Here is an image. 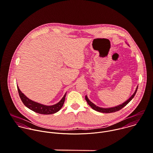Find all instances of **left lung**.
<instances>
[{
	"mask_svg": "<svg viewBox=\"0 0 153 153\" xmlns=\"http://www.w3.org/2000/svg\"><path fill=\"white\" fill-rule=\"evenodd\" d=\"M137 87L138 86L136 87V89L134 91V93L133 94V95L127 100H126V102H124L123 103L121 104V105H119L117 106H115V107H112V108H100V107H99L97 106H96V105H94L93 103H92L87 97V96H85V100L87 101V102L88 103V104L91 107L92 109H93L94 110L96 111H98V112H103V113H111V112H116V111H118L119 110H120L121 109H122L123 107H124L127 104H128L130 100L134 97V95L136 94V93L137 91Z\"/></svg>",
	"mask_w": 153,
	"mask_h": 153,
	"instance_id": "left-lung-1",
	"label": "left lung"
}]
</instances>
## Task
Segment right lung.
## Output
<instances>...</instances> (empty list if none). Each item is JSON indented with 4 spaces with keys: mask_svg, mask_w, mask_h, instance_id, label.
<instances>
[{
    "mask_svg": "<svg viewBox=\"0 0 153 153\" xmlns=\"http://www.w3.org/2000/svg\"><path fill=\"white\" fill-rule=\"evenodd\" d=\"M17 88H18V91L19 93L20 97L22 101L23 102V103H24V105L27 108H28L30 110L36 113H39L41 114H45V115L52 114L58 112L62 108L64 104L65 97L66 94V93H65V94L60 100V101L59 102L53 105H51V106H47V105L39 103L38 102H34L29 99L20 91L18 86H17Z\"/></svg>",
    "mask_w": 153,
    "mask_h": 153,
    "instance_id": "add662e5",
    "label": "right lung"
}]
</instances>
